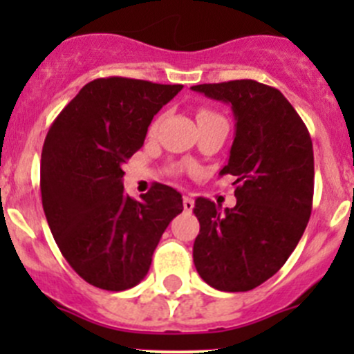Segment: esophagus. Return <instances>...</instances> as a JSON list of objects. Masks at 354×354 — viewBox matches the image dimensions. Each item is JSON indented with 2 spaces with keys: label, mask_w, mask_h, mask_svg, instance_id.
<instances>
[{
  "label": "esophagus",
  "mask_w": 354,
  "mask_h": 354,
  "mask_svg": "<svg viewBox=\"0 0 354 354\" xmlns=\"http://www.w3.org/2000/svg\"><path fill=\"white\" fill-rule=\"evenodd\" d=\"M194 205H195L194 198H192L190 195H185V197H183V209H185V212H192V210H194Z\"/></svg>",
  "instance_id": "1"
}]
</instances>
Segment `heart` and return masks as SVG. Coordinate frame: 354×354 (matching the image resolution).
Segmentation results:
<instances>
[{
  "instance_id": "b5f03b06",
  "label": "heart",
  "mask_w": 354,
  "mask_h": 354,
  "mask_svg": "<svg viewBox=\"0 0 354 354\" xmlns=\"http://www.w3.org/2000/svg\"><path fill=\"white\" fill-rule=\"evenodd\" d=\"M209 114H214V113H210V111L203 109V111H200V113H198V118H200V116H209Z\"/></svg>"
}]
</instances>
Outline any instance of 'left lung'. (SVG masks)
<instances>
[{"mask_svg":"<svg viewBox=\"0 0 354 354\" xmlns=\"http://www.w3.org/2000/svg\"><path fill=\"white\" fill-rule=\"evenodd\" d=\"M231 106L234 140L221 169L236 178V205L195 200L197 272L219 291H250L286 263L313 200V147L301 118L277 88L255 80L192 87Z\"/></svg>","mask_w":354,"mask_h":354,"instance_id":"left-lung-1","label":"left lung"}]
</instances>
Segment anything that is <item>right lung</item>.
<instances>
[{"label": "right lung", "instance_id": "obj_1", "mask_svg": "<svg viewBox=\"0 0 354 354\" xmlns=\"http://www.w3.org/2000/svg\"><path fill=\"white\" fill-rule=\"evenodd\" d=\"M183 85L109 77L88 82L59 113L41 156L49 230L71 269L108 291L137 286L160 236L183 210L180 192L156 183L124 195L123 164L144 145L152 118Z\"/></svg>", "mask_w": 354, "mask_h": 354}]
</instances>
